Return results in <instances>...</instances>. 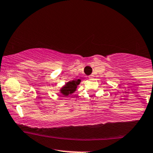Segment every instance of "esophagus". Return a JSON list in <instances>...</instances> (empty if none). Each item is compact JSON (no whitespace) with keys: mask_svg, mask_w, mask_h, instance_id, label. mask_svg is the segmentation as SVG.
Wrapping results in <instances>:
<instances>
[{"mask_svg":"<svg viewBox=\"0 0 153 153\" xmlns=\"http://www.w3.org/2000/svg\"><path fill=\"white\" fill-rule=\"evenodd\" d=\"M93 77H94L93 75H89V76H88V78H90V79H91V78H93Z\"/></svg>","mask_w":153,"mask_h":153,"instance_id":"esophagus-1","label":"esophagus"}]
</instances>
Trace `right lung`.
<instances>
[{"label": "right lung", "instance_id": "obj_1", "mask_svg": "<svg viewBox=\"0 0 153 153\" xmlns=\"http://www.w3.org/2000/svg\"><path fill=\"white\" fill-rule=\"evenodd\" d=\"M80 82H81L80 79L73 80H71V81L68 82L59 90L60 93L65 96V97H68L69 94H73L76 91L77 86L80 84Z\"/></svg>", "mask_w": 153, "mask_h": 153}]
</instances>
